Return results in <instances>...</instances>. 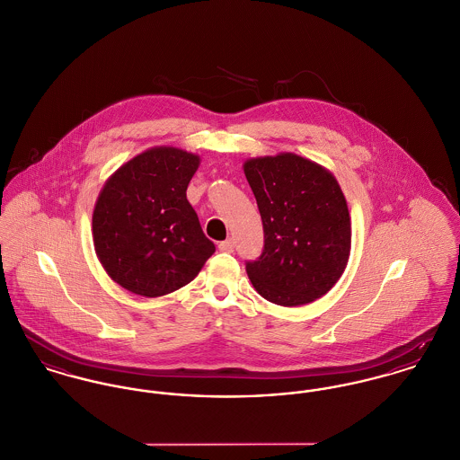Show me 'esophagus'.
Here are the masks:
<instances>
[{
	"instance_id": "1",
	"label": "esophagus",
	"mask_w": 460,
	"mask_h": 460,
	"mask_svg": "<svg viewBox=\"0 0 460 460\" xmlns=\"http://www.w3.org/2000/svg\"><path fill=\"white\" fill-rule=\"evenodd\" d=\"M217 248H219V251H223V252H234L235 244H234L232 239H226V241H221V243L217 244Z\"/></svg>"
}]
</instances>
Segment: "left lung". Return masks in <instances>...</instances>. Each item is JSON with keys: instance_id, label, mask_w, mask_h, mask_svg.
Listing matches in <instances>:
<instances>
[{"instance_id": "1", "label": "left lung", "mask_w": 460, "mask_h": 460, "mask_svg": "<svg viewBox=\"0 0 460 460\" xmlns=\"http://www.w3.org/2000/svg\"><path fill=\"white\" fill-rule=\"evenodd\" d=\"M263 225V250L246 261L252 287L278 305L329 292L348 263L351 223L334 175L296 155L244 164Z\"/></svg>"}]
</instances>
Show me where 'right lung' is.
Wrapping results in <instances>:
<instances>
[{"label": "right lung", "mask_w": 460, "mask_h": 460, "mask_svg": "<svg viewBox=\"0 0 460 460\" xmlns=\"http://www.w3.org/2000/svg\"><path fill=\"white\" fill-rule=\"evenodd\" d=\"M199 156L149 149L103 186L94 212V250L107 274L128 292L160 296L195 279L216 251L186 199Z\"/></svg>", "instance_id": "1"}]
</instances>
